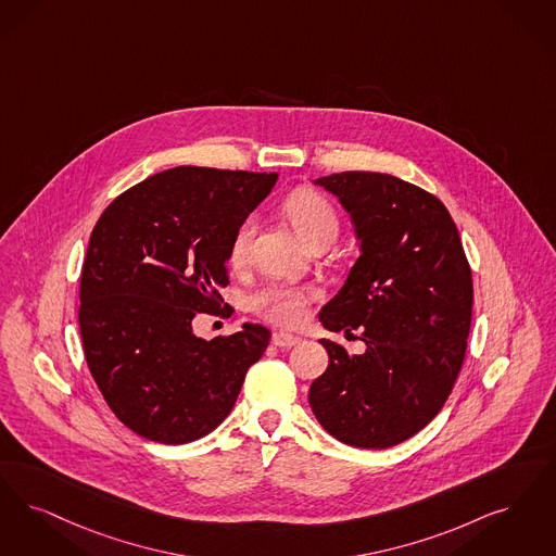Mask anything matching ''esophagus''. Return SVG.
<instances>
[{
	"instance_id": "obj_1",
	"label": "esophagus",
	"mask_w": 556,
	"mask_h": 556,
	"mask_svg": "<svg viewBox=\"0 0 556 556\" xmlns=\"http://www.w3.org/2000/svg\"><path fill=\"white\" fill-rule=\"evenodd\" d=\"M277 348H293V345H298L302 339L298 337V334L291 333H273V339H270Z\"/></svg>"
}]
</instances>
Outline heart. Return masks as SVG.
<instances>
[{"label":"heart","mask_w":556,"mask_h":556,"mask_svg":"<svg viewBox=\"0 0 556 556\" xmlns=\"http://www.w3.org/2000/svg\"><path fill=\"white\" fill-rule=\"evenodd\" d=\"M283 211L306 244L314 245L318 242L333 244L339 233V215L327 197L314 190H298L286 200ZM254 231H256V219L252 215H248L236 227L229 244L231 265H244L248 261ZM314 298H316L314 289L277 283L254 293L250 300V306L258 316L267 318L268 323L281 325V327H295L304 320Z\"/></svg>","instance_id":"b5f03b06"}]
</instances>
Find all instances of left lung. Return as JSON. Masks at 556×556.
<instances>
[{"label": "left lung", "instance_id": "1", "mask_svg": "<svg viewBox=\"0 0 556 556\" xmlns=\"http://www.w3.org/2000/svg\"><path fill=\"white\" fill-rule=\"evenodd\" d=\"M356 225L362 254L320 311L329 331L362 327L366 352L320 339L329 368L308 401L341 443L387 448L420 432L459 377L471 325L473 283L446 206L422 188L372 172L316 179Z\"/></svg>", "mask_w": 556, "mask_h": 556}]
</instances>
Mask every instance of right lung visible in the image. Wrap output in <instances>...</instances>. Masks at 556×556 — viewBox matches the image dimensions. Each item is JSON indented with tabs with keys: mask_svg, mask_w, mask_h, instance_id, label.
Wrapping results in <instances>:
<instances>
[{
	"mask_svg": "<svg viewBox=\"0 0 556 556\" xmlns=\"http://www.w3.org/2000/svg\"><path fill=\"white\" fill-rule=\"evenodd\" d=\"M275 181L181 165L122 192L94 225L80 275L83 350L117 420L142 439L213 432L265 354L263 325L204 341L192 318L222 308L233 231Z\"/></svg>",
	"mask_w": 556,
	"mask_h": 556,
	"instance_id": "1",
	"label": "right lung"
}]
</instances>
